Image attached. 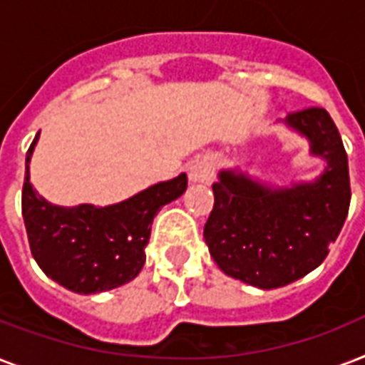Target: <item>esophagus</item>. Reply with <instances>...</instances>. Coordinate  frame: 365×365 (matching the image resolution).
Listing matches in <instances>:
<instances>
[{"mask_svg":"<svg viewBox=\"0 0 365 365\" xmlns=\"http://www.w3.org/2000/svg\"><path fill=\"white\" fill-rule=\"evenodd\" d=\"M189 178H191V182L210 183L212 178H214V163H212V159L205 157V159L197 160V163L191 166Z\"/></svg>","mask_w":365,"mask_h":365,"instance_id":"obj_1","label":"esophagus"}]
</instances>
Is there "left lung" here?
<instances>
[{
  "label": "left lung",
  "instance_id": "left-lung-1",
  "mask_svg": "<svg viewBox=\"0 0 365 365\" xmlns=\"http://www.w3.org/2000/svg\"><path fill=\"white\" fill-rule=\"evenodd\" d=\"M328 159L314 183L269 189L244 174L222 172L212 183L214 208L205 225L212 257L225 274L255 288H280L314 271L337 240L351 206L349 157L324 108L286 119Z\"/></svg>",
  "mask_w": 365,
  "mask_h": 365
}]
</instances>
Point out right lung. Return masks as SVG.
<instances>
[{"instance_id": "obj_1", "label": "right lung", "mask_w": 365, "mask_h": 365, "mask_svg": "<svg viewBox=\"0 0 365 365\" xmlns=\"http://www.w3.org/2000/svg\"><path fill=\"white\" fill-rule=\"evenodd\" d=\"M36 140L26 153L22 217L37 265L76 294H100L134 280L145 263L155 214L187 189V176L180 174L106 208L56 206L30 183L28 160Z\"/></svg>"}]
</instances>
